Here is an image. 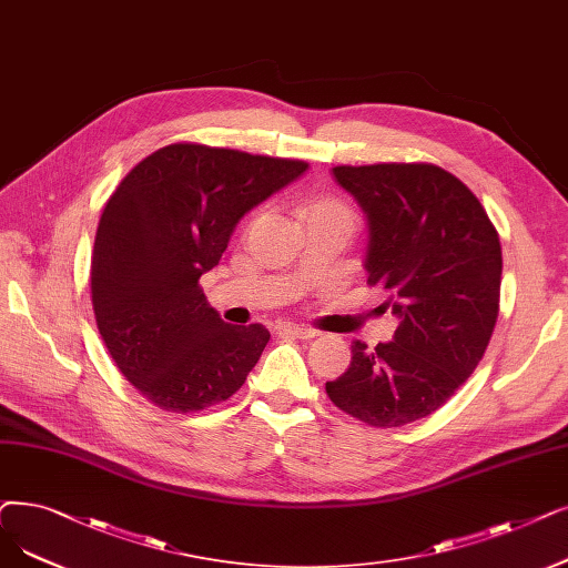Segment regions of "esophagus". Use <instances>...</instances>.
I'll return each mask as SVG.
<instances>
[{
    "mask_svg": "<svg viewBox=\"0 0 568 568\" xmlns=\"http://www.w3.org/2000/svg\"><path fill=\"white\" fill-rule=\"evenodd\" d=\"M276 334L294 336V338H315L317 336L315 329H308V327H302V325H278Z\"/></svg>",
    "mask_w": 568,
    "mask_h": 568,
    "instance_id": "esophagus-1",
    "label": "esophagus"
}]
</instances>
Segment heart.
<instances>
[{
	"instance_id": "heart-1",
	"label": "heart",
	"mask_w": 568,
	"mask_h": 568,
	"mask_svg": "<svg viewBox=\"0 0 568 568\" xmlns=\"http://www.w3.org/2000/svg\"><path fill=\"white\" fill-rule=\"evenodd\" d=\"M308 217L313 215H351V209L341 204L338 200H332V196H320V200H313L306 209Z\"/></svg>"
}]
</instances>
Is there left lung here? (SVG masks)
I'll return each mask as SVG.
<instances>
[{"instance_id": "obj_1", "label": "left lung", "mask_w": 568, "mask_h": 568, "mask_svg": "<svg viewBox=\"0 0 568 568\" xmlns=\"http://www.w3.org/2000/svg\"><path fill=\"white\" fill-rule=\"evenodd\" d=\"M368 217V285L402 323L389 343H353L325 385L368 427H404L446 404L476 372L499 315L501 243L478 196L427 162L334 166Z\"/></svg>"}]
</instances>
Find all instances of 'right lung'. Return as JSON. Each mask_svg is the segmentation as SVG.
Wrapping results in <instances>:
<instances>
[{"instance_id":"add662e5","label":"right lung","mask_w":568,"mask_h":568,"mask_svg":"<svg viewBox=\"0 0 568 568\" xmlns=\"http://www.w3.org/2000/svg\"><path fill=\"white\" fill-rule=\"evenodd\" d=\"M306 166L181 141L143 158L109 196L90 264L97 329L120 374L158 408L227 402L257 364L268 329L227 325L200 278L243 213Z\"/></svg>"}]
</instances>
